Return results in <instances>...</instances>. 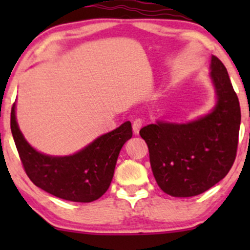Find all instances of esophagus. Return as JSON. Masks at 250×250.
I'll list each match as a JSON object with an SVG mask.
<instances>
[{"label":"esophagus","mask_w":250,"mask_h":250,"mask_svg":"<svg viewBox=\"0 0 250 250\" xmlns=\"http://www.w3.org/2000/svg\"><path fill=\"white\" fill-rule=\"evenodd\" d=\"M142 125H143V121H142V120H140V119L135 120V121L133 122V131H134L135 135H139L140 129L142 128Z\"/></svg>","instance_id":"1"}]
</instances>
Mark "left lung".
I'll return each instance as SVG.
<instances>
[{
  "label": "left lung",
  "mask_w": 250,
  "mask_h": 250,
  "mask_svg": "<svg viewBox=\"0 0 250 250\" xmlns=\"http://www.w3.org/2000/svg\"><path fill=\"white\" fill-rule=\"evenodd\" d=\"M210 79L216 94L210 113L188 123L157 121L140 130L155 180L170 196L205 193L228 174L236 157L240 103L228 71L214 55Z\"/></svg>",
  "instance_id": "1"
}]
</instances>
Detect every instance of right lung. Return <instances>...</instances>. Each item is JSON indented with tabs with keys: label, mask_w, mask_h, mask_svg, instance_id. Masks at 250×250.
I'll return each mask as SVG.
<instances>
[{
	"label": "right lung",
	"mask_w": 250,
	"mask_h": 250,
	"mask_svg": "<svg viewBox=\"0 0 250 250\" xmlns=\"http://www.w3.org/2000/svg\"><path fill=\"white\" fill-rule=\"evenodd\" d=\"M15 103L11 108L10 128L20 159L34 185L60 199L93 202L108 190L120 150L133 136L127 121L110 133L69 156H50L34 149L20 130Z\"/></svg>",
	"instance_id": "obj_1"
}]
</instances>
